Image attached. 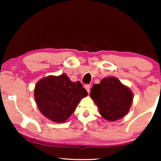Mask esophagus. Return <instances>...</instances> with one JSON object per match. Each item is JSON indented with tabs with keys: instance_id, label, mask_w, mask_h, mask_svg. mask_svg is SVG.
I'll use <instances>...</instances> for the list:
<instances>
[{
	"instance_id": "34e87169",
	"label": "esophagus",
	"mask_w": 161,
	"mask_h": 161,
	"mask_svg": "<svg viewBox=\"0 0 161 161\" xmlns=\"http://www.w3.org/2000/svg\"><path fill=\"white\" fill-rule=\"evenodd\" d=\"M90 88H91V86H90V85H86L85 86V89H86L88 93H89V92H90Z\"/></svg>"
}]
</instances>
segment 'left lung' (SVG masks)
Masks as SVG:
<instances>
[{
  "label": "left lung",
  "mask_w": 161,
  "mask_h": 161,
  "mask_svg": "<svg viewBox=\"0 0 161 161\" xmlns=\"http://www.w3.org/2000/svg\"><path fill=\"white\" fill-rule=\"evenodd\" d=\"M90 96L100 115L111 122L128 113L133 99L131 90L114 77L104 78L99 84L93 85Z\"/></svg>",
  "instance_id": "1"
}]
</instances>
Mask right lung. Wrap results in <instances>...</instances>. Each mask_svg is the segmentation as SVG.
Here are the masks:
<instances>
[{"label": "right lung", "instance_id": "obj_1", "mask_svg": "<svg viewBox=\"0 0 161 161\" xmlns=\"http://www.w3.org/2000/svg\"><path fill=\"white\" fill-rule=\"evenodd\" d=\"M80 81L72 82L66 74L50 75L35 86L34 99L42 114L56 123L64 122L75 111L87 91Z\"/></svg>", "mask_w": 161, "mask_h": 161}]
</instances>
